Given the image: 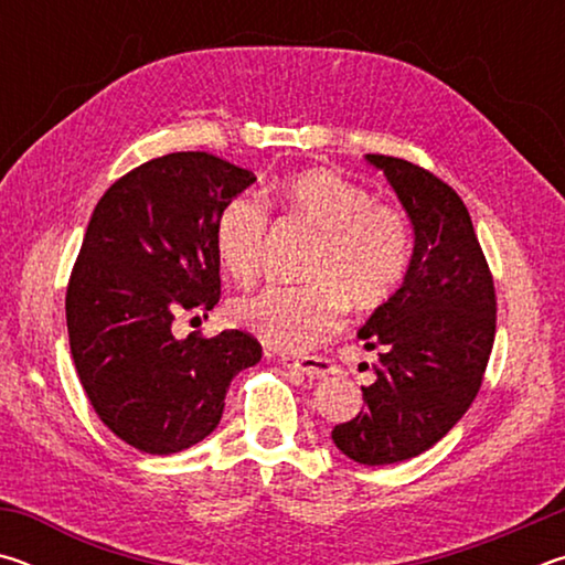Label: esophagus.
Masks as SVG:
<instances>
[{
	"mask_svg": "<svg viewBox=\"0 0 565 565\" xmlns=\"http://www.w3.org/2000/svg\"><path fill=\"white\" fill-rule=\"evenodd\" d=\"M281 363L286 369H299L303 374L309 376H331L337 374V363L323 359V356H301V359H294V356H281Z\"/></svg>",
	"mask_w": 565,
	"mask_h": 565,
	"instance_id": "34e87169",
	"label": "esophagus"
}]
</instances>
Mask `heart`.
I'll return each instance as SVG.
<instances>
[{
  "instance_id": "heart-1",
  "label": "heart",
  "mask_w": 565,
  "mask_h": 565,
  "mask_svg": "<svg viewBox=\"0 0 565 565\" xmlns=\"http://www.w3.org/2000/svg\"><path fill=\"white\" fill-rule=\"evenodd\" d=\"M276 204L319 228L306 264L309 284H271L234 301L238 327L281 351H309L339 331L347 303L374 311L404 284L414 259V228L404 209L376 202L369 189L339 171L313 167L281 179L264 199L238 194L214 224L218 264L238 286L264 269L269 209Z\"/></svg>"
}]
</instances>
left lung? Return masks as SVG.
Instances as JSON below:
<instances>
[{"mask_svg": "<svg viewBox=\"0 0 565 565\" xmlns=\"http://www.w3.org/2000/svg\"><path fill=\"white\" fill-rule=\"evenodd\" d=\"M366 159L411 216L414 259L359 331L366 349H379L376 381L361 386L366 408L331 438L351 461L388 466L428 451L473 404L495 339V289L461 196L406 159Z\"/></svg>", "mask_w": 565, "mask_h": 565, "instance_id": "8db88e82", "label": "left lung"}]
</instances>
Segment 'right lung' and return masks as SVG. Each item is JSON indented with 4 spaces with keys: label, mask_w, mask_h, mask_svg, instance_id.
Here are the masks:
<instances>
[{
    "label": "right lung",
    "mask_w": 565,
    "mask_h": 565,
    "mask_svg": "<svg viewBox=\"0 0 565 565\" xmlns=\"http://www.w3.org/2000/svg\"><path fill=\"white\" fill-rule=\"evenodd\" d=\"M248 169L174 151L114 181L94 206L66 284V329L82 388L124 444L169 456L218 426L232 379L262 359L246 331L171 333L222 296L214 224L252 186Z\"/></svg>",
    "instance_id": "obj_1"
}]
</instances>
